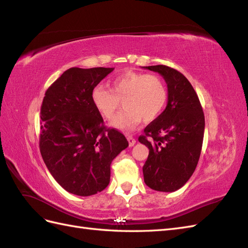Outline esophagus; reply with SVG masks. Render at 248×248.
Returning <instances> with one entry per match:
<instances>
[{"label":"esophagus","instance_id":"obj_1","mask_svg":"<svg viewBox=\"0 0 248 248\" xmlns=\"http://www.w3.org/2000/svg\"><path fill=\"white\" fill-rule=\"evenodd\" d=\"M127 140H128V144H129L130 147L134 146V144H136V142H137V140H134L132 137H128V138H127Z\"/></svg>","mask_w":248,"mask_h":248}]
</instances>
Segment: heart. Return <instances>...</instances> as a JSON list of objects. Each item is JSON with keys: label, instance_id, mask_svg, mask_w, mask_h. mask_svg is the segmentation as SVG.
<instances>
[{"label": "heart", "instance_id": "b5f03b06", "mask_svg": "<svg viewBox=\"0 0 248 248\" xmlns=\"http://www.w3.org/2000/svg\"><path fill=\"white\" fill-rule=\"evenodd\" d=\"M92 101L108 121L114 119L121 101H124L125 110L114 120L112 126L131 130L142 119L152 122L161 115L168 101V89L155 74L126 71L111 79L110 90L103 86L95 87Z\"/></svg>", "mask_w": 248, "mask_h": 248}]
</instances>
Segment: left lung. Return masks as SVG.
Listing matches in <instances>:
<instances>
[{"label": "left lung", "instance_id": "8db88e82", "mask_svg": "<svg viewBox=\"0 0 248 248\" xmlns=\"http://www.w3.org/2000/svg\"><path fill=\"white\" fill-rule=\"evenodd\" d=\"M158 72L168 85V106L150 123L139 141L149 148L142 167L147 186L172 192L196 170L204 140L205 117L193 87L181 72L166 65L144 67Z\"/></svg>", "mask_w": 248, "mask_h": 248}]
</instances>
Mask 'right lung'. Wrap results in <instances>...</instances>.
<instances>
[{"instance_id":"obj_1","label":"right lung","mask_w":248,"mask_h":248,"mask_svg":"<svg viewBox=\"0 0 248 248\" xmlns=\"http://www.w3.org/2000/svg\"><path fill=\"white\" fill-rule=\"evenodd\" d=\"M114 68L66 70L46 92L40 109V153L51 176L80 197L102 191L110 163L128 147L124 134L107 128L92 101L94 88Z\"/></svg>"}]
</instances>
